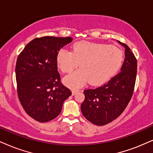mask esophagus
<instances>
[{
    "label": "esophagus",
    "instance_id": "1",
    "mask_svg": "<svg viewBox=\"0 0 153 153\" xmlns=\"http://www.w3.org/2000/svg\"><path fill=\"white\" fill-rule=\"evenodd\" d=\"M79 91H80L79 90H72V94H73V95H75V94H76L77 93H78Z\"/></svg>",
    "mask_w": 153,
    "mask_h": 153
}]
</instances>
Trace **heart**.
Instances as JSON below:
<instances>
[{
    "label": "heart",
    "mask_w": 153,
    "mask_h": 153,
    "mask_svg": "<svg viewBox=\"0 0 153 153\" xmlns=\"http://www.w3.org/2000/svg\"><path fill=\"white\" fill-rule=\"evenodd\" d=\"M123 60V51L117 46L91 42H78L73 51L61 49L56 56L58 66L63 73H71L80 63L81 68L63 79L65 84L73 88L88 80L92 85L106 82L119 70Z\"/></svg>",
    "instance_id": "b5f03b06"
}]
</instances>
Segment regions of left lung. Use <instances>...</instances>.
Masks as SVG:
<instances>
[{
    "instance_id": "obj_1",
    "label": "left lung",
    "mask_w": 153,
    "mask_h": 153,
    "mask_svg": "<svg viewBox=\"0 0 153 153\" xmlns=\"http://www.w3.org/2000/svg\"><path fill=\"white\" fill-rule=\"evenodd\" d=\"M121 72L109 82L95 89L84 91L81 111L85 119L97 126L111 122L124 111L132 97L137 73V60L126 44Z\"/></svg>"
}]
</instances>
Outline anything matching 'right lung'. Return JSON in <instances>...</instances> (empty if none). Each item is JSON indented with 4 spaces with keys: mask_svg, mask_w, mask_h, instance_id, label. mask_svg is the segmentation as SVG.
<instances>
[{
    "mask_svg": "<svg viewBox=\"0 0 153 153\" xmlns=\"http://www.w3.org/2000/svg\"><path fill=\"white\" fill-rule=\"evenodd\" d=\"M73 38L43 36L27 44L17 59L15 75L19 100L26 113L39 122L59 115L72 92L61 82L56 56Z\"/></svg>",
    "mask_w": 153,
    "mask_h": 153,
    "instance_id": "add662e5",
    "label": "right lung"
}]
</instances>
